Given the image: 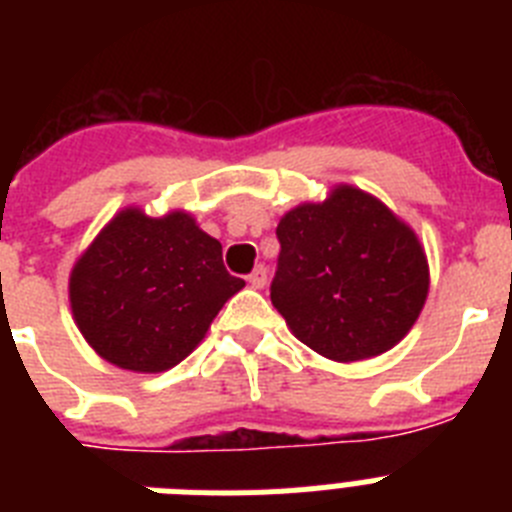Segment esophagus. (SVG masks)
Returning a JSON list of instances; mask_svg holds the SVG:
<instances>
[{
	"label": "esophagus",
	"mask_w": 512,
	"mask_h": 512,
	"mask_svg": "<svg viewBox=\"0 0 512 512\" xmlns=\"http://www.w3.org/2000/svg\"><path fill=\"white\" fill-rule=\"evenodd\" d=\"M248 282H251V287H256V289L264 287V284H266V269H264V266H256V269L248 274Z\"/></svg>",
	"instance_id": "1"
}]
</instances>
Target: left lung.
<instances>
[{"instance_id": "1", "label": "left lung", "mask_w": 512, "mask_h": 512, "mask_svg": "<svg viewBox=\"0 0 512 512\" xmlns=\"http://www.w3.org/2000/svg\"><path fill=\"white\" fill-rule=\"evenodd\" d=\"M271 305L305 346L361 361L405 338L428 297L418 235L387 205L348 184L305 202L277 225Z\"/></svg>"}]
</instances>
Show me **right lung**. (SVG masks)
Returning a JSON list of instances; mask_svg holds the SVG:
<instances>
[{
  "label": "right lung",
  "mask_w": 512,
  "mask_h": 512,
  "mask_svg": "<svg viewBox=\"0 0 512 512\" xmlns=\"http://www.w3.org/2000/svg\"><path fill=\"white\" fill-rule=\"evenodd\" d=\"M243 287L223 266L220 241L192 215L125 207L74 264L69 300L81 336L104 361L156 374L187 359Z\"/></svg>",
  "instance_id": "add662e5"
}]
</instances>
